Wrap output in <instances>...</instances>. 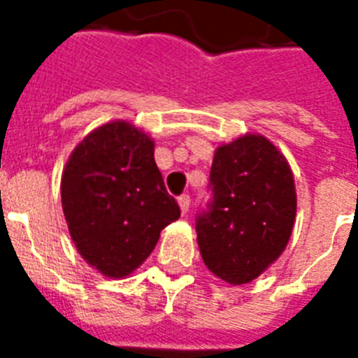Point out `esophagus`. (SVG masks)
<instances>
[{
  "label": "esophagus",
  "instance_id": "1",
  "mask_svg": "<svg viewBox=\"0 0 358 358\" xmlns=\"http://www.w3.org/2000/svg\"><path fill=\"white\" fill-rule=\"evenodd\" d=\"M178 204H180V210H182V213H187V210H189V204H191V199L189 195H180L178 196Z\"/></svg>",
  "mask_w": 358,
  "mask_h": 358
}]
</instances>
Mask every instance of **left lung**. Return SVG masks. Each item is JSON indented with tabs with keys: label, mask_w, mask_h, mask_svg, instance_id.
Listing matches in <instances>:
<instances>
[{
	"label": "left lung",
	"mask_w": 358,
	"mask_h": 358,
	"mask_svg": "<svg viewBox=\"0 0 358 358\" xmlns=\"http://www.w3.org/2000/svg\"><path fill=\"white\" fill-rule=\"evenodd\" d=\"M212 199L196 213L202 260L229 284H247L288 245L295 221V185L288 162L262 135H243L213 156Z\"/></svg>",
	"instance_id": "obj_1"
}]
</instances>
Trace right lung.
Wrapping results in <instances>:
<instances>
[{
    "label": "right lung",
    "mask_w": 358,
    "mask_h": 358,
    "mask_svg": "<svg viewBox=\"0 0 358 358\" xmlns=\"http://www.w3.org/2000/svg\"><path fill=\"white\" fill-rule=\"evenodd\" d=\"M61 201L80 255L106 277H126L150 256L159 232L180 217L154 162V143L117 120L76 146Z\"/></svg>",
    "instance_id": "add662e5"
}]
</instances>
